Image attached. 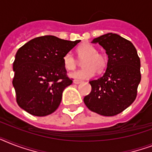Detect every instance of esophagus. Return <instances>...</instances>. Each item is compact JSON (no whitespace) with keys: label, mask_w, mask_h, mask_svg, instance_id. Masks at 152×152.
Here are the masks:
<instances>
[{"label":"esophagus","mask_w":152,"mask_h":152,"mask_svg":"<svg viewBox=\"0 0 152 152\" xmlns=\"http://www.w3.org/2000/svg\"><path fill=\"white\" fill-rule=\"evenodd\" d=\"M81 81L80 80H73V83H75V84H79V83H80Z\"/></svg>","instance_id":"esophagus-1"}]
</instances>
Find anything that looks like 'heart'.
<instances>
[{"mask_svg": "<svg viewBox=\"0 0 152 152\" xmlns=\"http://www.w3.org/2000/svg\"><path fill=\"white\" fill-rule=\"evenodd\" d=\"M78 58L82 62L83 69L73 72L69 76L75 80H88L91 78L95 72L101 73L106 69L107 57L104 53L98 52L97 48L89 43H83L77 48ZM63 64L67 70H74L77 65V61L72 53H67L63 57Z\"/></svg>", "mask_w": 152, "mask_h": 152, "instance_id": "b5f03b06", "label": "heart"}]
</instances>
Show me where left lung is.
Returning <instances> with one entry per match:
<instances>
[{"mask_svg": "<svg viewBox=\"0 0 152 152\" xmlns=\"http://www.w3.org/2000/svg\"><path fill=\"white\" fill-rule=\"evenodd\" d=\"M106 50L108 61L103 76L90 81L91 91L83 102L89 110L102 116H114L136 99L140 75V60L133 44L113 33L94 39Z\"/></svg>", "mask_w": 152, "mask_h": 152, "instance_id": "left-lung-1", "label": "left lung"}]
</instances>
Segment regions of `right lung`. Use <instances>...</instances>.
Wrapping results in <instances>:
<instances>
[{"label":"right lung","instance_id":"1","mask_svg":"<svg viewBox=\"0 0 152 152\" xmlns=\"http://www.w3.org/2000/svg\"><path fill=\"white\" fill-rule=\"evenodd\" d=\"M80 42L46 35L30 40L18 50L12 84L20 108L38 117L58 108L63 91L72 83L66 75L63 57Z\"/></svg>","mask_w":152,"mask_h":152}]
</instances>
